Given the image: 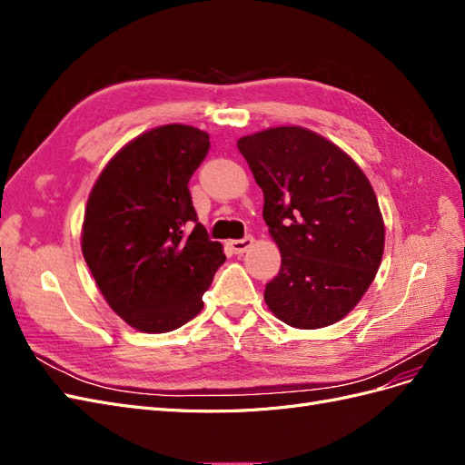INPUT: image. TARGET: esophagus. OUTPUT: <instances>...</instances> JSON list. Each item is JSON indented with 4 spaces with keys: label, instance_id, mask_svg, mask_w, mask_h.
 I'll return each instance as SVG.
<instances>
[{
    "label": "esophagus",
    "instance_id": "obj_1",
    "mask_svg": "<svg viewBox=\"0 0 465 465\" xmlns=\"http://www.w3.org/2000/svg\"><path fill=\"white\" fill-rule=\"evenodd\" d=\"M254 244V236H244V238H238V241H231L229 242V246H231V250L234 252V254H244V252Z\"/></svg>",
    "mask_w": 465,
    "mask_h": 465
}]
</instances>
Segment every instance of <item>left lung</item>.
Returning a JSON list of instances; mask_svg holds the SVG:
<instances>
[{
    "instance_id": "8db88e82",
    "label": "left lung",
    "mask_w": 465,
    "mask_h": 465,
    "mask_svg": "<svg viewBox=\"0 0 465 465\" xmlns=\"http://www.w3.org/2000/svg\"><path fill=\"white\" fill-rule=\"evenodd\" d=\"M236 145L263 192V221L281 252L265 304L301 330L341 320L382 262L384 221L369 178L347 153L299 125Z\"/></svg>"
}]
</instances>
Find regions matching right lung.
<instances>
[{
	"label": "right lung",
	"instance_id": "obj_1",
	"mask_svg": "<svg viewBox=\"0 0 465 465\" xmlns=\"http://www.w3.org/2000/svg\"><path fill=\"white\" fill-rule=\"evenodd\" d=\"M207 151L205 132L161 125L116 153L89 195L83 258L112 311L139 331H173L198 316L224 263L188 190Z\"/></svg>",
	"mask_w": 465,
	"mask_h": 465
}]
</instances>
